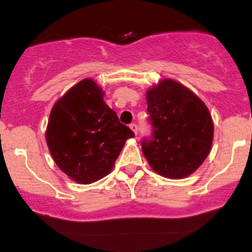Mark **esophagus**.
Masks as SVG:
<instances>
[{"instance_id":"34e87169","label":"esophagus","mask_w":252,"mask_h":252,"mask_svg":"<svg viewBox=\"0 0 252 252\" xmlns=\"http://www.w3.org/2000/svg\"><path fill=\"white\" fill-rule=\"evenodd\" d=\"M130 129H131L132 131H134L135 135H137V132H138V126H137V124H136V123H131V124H130Z\"/></svg>"}]
</instances>
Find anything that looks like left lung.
<instances>
[{
  "label": "left lung",
  "instance_id": "obj_1",
  "mask_svg": "<svg viewBox=\"0 0 252 252\" xmlns=\"http://www.w3.org/2000/svg\"><path fill=\"white\" fill-rule=\"evenodd\" d=\"M153 135L142 141L149 166L168 179L194 173L210 154L213 122L205 103L182 84L163 79L147 91Z\"/></svg>",
  "mask_w": 252,
  "mask_h": 252
}]
</instances>
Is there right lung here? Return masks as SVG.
<instances>
[{
    "label": "right lung",
    "mask_w": 252,
    "mask_h": 252,
    "mask_svg": "<svg viewBox=\"0 0 252 252\" xmlns=\"http://www.w3.org/2000/svg\"><path fill=\"white\" fill-rule=\"evenodd\" d=\"M92 79L80 80L51 110L46 142L57 166L89 185L111 172L126 141L135 134L118 120Z\"/></svg>",
    "instance_id": "right-lung-1"
}]
</instances>
